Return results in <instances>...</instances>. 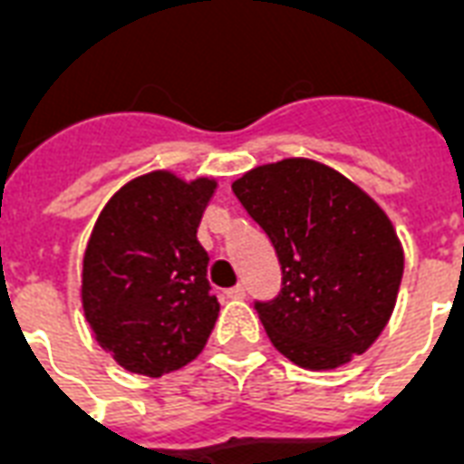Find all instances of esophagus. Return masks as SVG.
<instances>
[{"instance_id": "1", "label": "esophagus", "mask_w": 464, "mask_h": 464, "mask_svg": "<svg viewBox=\"0 0 464 464\" xmlns=\"http://www.w3.org/2000/svg\"><path fill=\"white\" fill-rule=\"evenodd\" d=\"M226 298H236V301H240V298H246V286H233V289L226 291Z\"/></svg>"}]
</instances>
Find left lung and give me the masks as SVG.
Instances as JSON below:
<instances>
[{
	"label": "left lung",
	"instance_id": "left-lung-1",
	"mask_svg": "<svg viewBox=\"0 0 464 464\" xmlns=\"http://www.w3.org/2000/svg\"><path fill=\"white\" fill-rule=\"evenodd\" d=\"M231 188L282 265L279 296L255 301L276 352L313 371L366 352L388 324L404 269L381 207L308 159L253 168Z\"/></svg>",
	"mask_w": 464,
	"mask_h": 464
}]
</instances>
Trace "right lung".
Masks as SVG:
<instances>
[{
	"mask_svg": "<svg viewBox=\"0 0 464 464\" xmlns=\"http://www.w3.org/2000/svg\"><path fill=\"white\" fill-rule=\"evenodd\" d=\"M217 182L141 175L112 195L91 233L83 315L98 344L130 373L160 378L202 352L218 317L197 240Z\"/></svg>",
	"mask_w": 464,
	"mask_h": 464,
	"instance_id": "obj_1",
	"label": "right lung"
}]
</instances>
